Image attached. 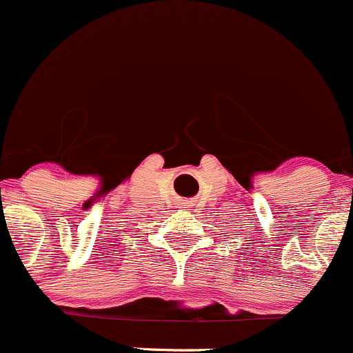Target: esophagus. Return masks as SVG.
Instances as JSON below:
<instances>
[{
	"label": "esophagus",
	"mask_w": 353,
	"mask_h": 353,
	"mask_svg": "<svg viewBox=\"0 0 353 353\" xmlns=\"http://www.w3.org/2000/svg\"><path fill=\"white\" fill-rule=\"evenodd\" d=\"M183 204H187V202H183Z\"/></svg>",
	"instance_id": "34e87169"
}]
</instances>
